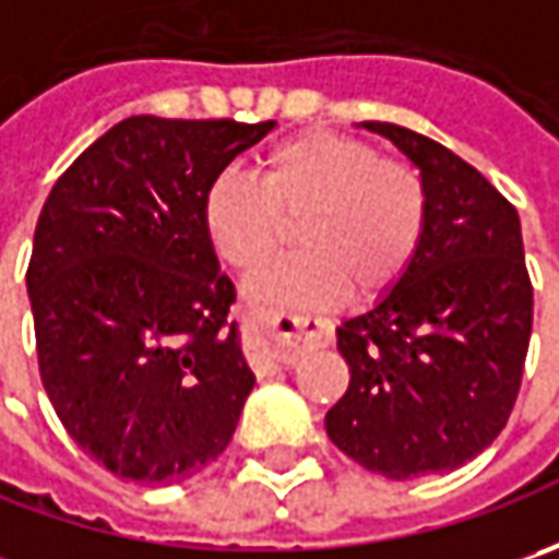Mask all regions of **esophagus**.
Instances as JSON below:
<instances>
[{
    "instance_id": "1",
    "label": "esophagus",
    "mask_w": 559,
    "mask_h": 559,
    "mask_svg": "<svg viewBox=\"0 0 559 559\" xmlns=\"http://www.w3.org/2000/svg\"><path fill=\"white\" fill-rule=\"evenodd\" d=\"M258 335L248 345V360L258 373L289 367L305 352L333 342V323L320 317H301L286 311L254 313Z\"/></svg>"
}]
</instances>
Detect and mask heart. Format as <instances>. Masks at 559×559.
<instances>
[{"label":"heart","mask_w":559,"mask_h":559,"mask_svg":"<svg viewBox=\"0 0 559 559\" xmlns=\"http://www.w3.org/2000/svg\"><path fill=\"white\" fill-rule=\"evenodd\" d=\"M254 180L217 174L202 192L207 246L236 273L283 248L295 224L298 254L251 280L264 305H330L345 292L373 301L407 276L426 236V183L414 164L379 158L370 142L308 130L270 145Z\"/></svg>","instance_id":"heart-1"}]
</instances>
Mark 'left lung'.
<instances>
[{
  "label": "left lung",
  "mask_w": 559,
  "mask_h": 559,
  "mask_svg": "<svg viewBox=\"0 0 559 559\" xmlns=\"http://www.w3.org/2000/svg\"><path fill=\"white\" fill-rule=\"evenodd\" d=\"M419 167L429 214L407 276L338 326L348 392L326 414L338 451L389 479L457 469L501 436L532 335L520 214L441 142L364 120Z\"/></svg>",
  "instance_id": "obj_1"
}]
</instances>
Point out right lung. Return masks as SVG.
<instances>
[{
	"mask_svg": "<svg viewBox=\"0 0 559 559\" xmlns=\"http://www.w3.org/2000/svg\"><path fill=\"white\" fill-rule=\"evenodd\" d=\"M270 130L120 120L39 211L27 267L39 376L68 436L120 479H186L236 432L254 376L199 207L204 186Z\"/></svg>",
	"mask_w": 559,
	"mask_h": 559,
	"instance_id": "add662e5",
	"label": "right lung"
}]
</instances>
